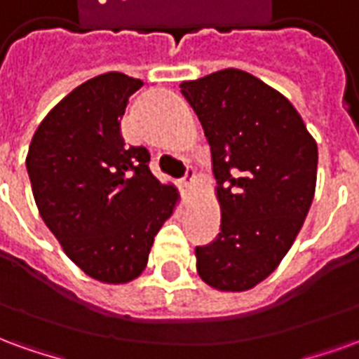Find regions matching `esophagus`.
<instances>
[{
  "mask_svg": "<svg viewBox=\"0 0 359 359\" xmlns=\"http://www.w3.org/2000/svg\"><path fill=\"white\" fill-rule=\"evenodd\" d=\"M180 184L184 188H192L196 184V171L192 167H188L187 172H184V177L180 179Z\"/></svg>",
  "mask_w": 359,
  "mask_h": 359,
  "instance_id": "34e87169",
  "label": "esophagus"
}]
</instances>
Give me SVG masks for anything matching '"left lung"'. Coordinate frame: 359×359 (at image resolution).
<instances>
[{
	"label": "left lung",
	"mask_w": 359,
	"mask_h": 359,
	"mask_svg": "<svg viewBox=\"0 0 359 359\" xmlns=\"http://www.w3.org/2000/svg\"><path fill=\"white\" fill-rule=\"evenodd\" d=\"M210 142L221 233L196 248L202 280L254 288L277 269L316 194L317 144L285 95L241 69L180 84Z\"/></svg>",
	"instance_id": "left-lung-1"
}]
</instances>
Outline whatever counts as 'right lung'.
Wrapping results in <instances>:
<instances>
[{
    "instance_id": "add662e5",
    "label": "right lung",
    "mask_w": 359,
    "mask_h": 359,
    "mask_svg": "<svg viewBox=\"0 0 359 359\" xmlns=\"http://www.w3.org/2000/svg\"><path fill=\"white\" fill-rule=\"evenodd\" d=\"M142 81L123 73L90 79L36 128L27 169L43 223L88 277L123 285L148 264L157 231L179 192L149 171V151L128 146L121 118Z\"/></svg>"
}]
</instances>
